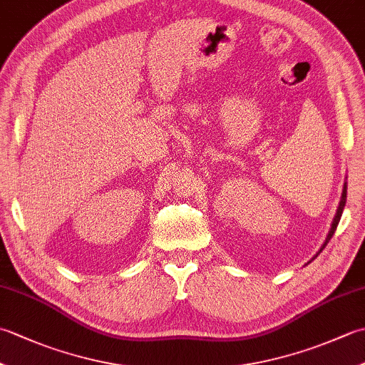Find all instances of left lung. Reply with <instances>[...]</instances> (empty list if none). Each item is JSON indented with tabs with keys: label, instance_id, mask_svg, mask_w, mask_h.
<instances>
[{
	"label": "left lung",
	"instance_id": "left-lung-1",
	"mask_svg": "<svg viewBox=\"0 0 365 365\" xmlns=\"http://www.w3.org/2000/svg\"><path fill=\"white\" fill-rule=\"evenodd\" d=\"M345 202H346V183H344V191H342V197H340V202H339L337 213H336V216H334V220H332V224H331V230H329V234H328L327 240H324V243H323V246H322L320 252L324 250V246H327V245L329 243V240L332 238V235H334V232H336V229H337V224H339V221H340V216H342V212H344Z\"/></svg>",
	"mask_w": 365,
	"mask_h": 365
}]
</instances>
